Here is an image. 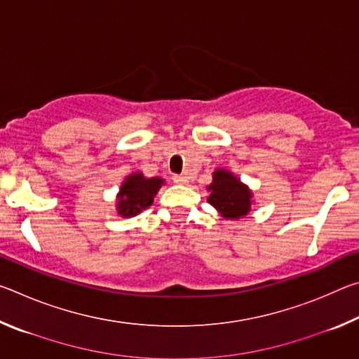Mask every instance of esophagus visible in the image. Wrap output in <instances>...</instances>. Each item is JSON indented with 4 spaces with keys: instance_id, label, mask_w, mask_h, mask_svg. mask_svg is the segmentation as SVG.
Listing matches in <instances>:
<instances>
[{
    "instance_id": "34e87169",
    "label": "esophagus",
    "mask_w": 359,
    "mask_h": 359,
    "mask_svg": "<svg viewBox=\"0 0 359 359\" xmlns=\"http://www.w3.org/2000/svg\"><path fill=\"white\" fill-rule=\"evenodd\" d=\"M172 180L175 182V184H180V185H184V184H187V182H188V179L185 177V175H172Z\"/></svg>"
}]
</instances>
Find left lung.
Returning a JSON list of instances; mask_svg holds the SVG:
<instances>
[{
    "label": "left lung",
    "instance_id": "8db88e82",
    "mask_svg": "<svg viewBox=\"0 0 359 359\" xmlns=\"http://www.w3.org/2000/svg\"><path fill=\"white\" fill-rule=\"evenodd\" d=\"M208 190L210 191L208 201L226 218H241L250 210L252 193L228 171H215L214 182Z\"/></svg>",
    "mask_w": 359,
    "mask_h": 359
}]
</instances>
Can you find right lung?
<instances>
[{
	"label": "right lung",
	"mask_w": 359,
	"mask_h": 359,
	"mask_svg": "<svg viewBox=\"0 0 359 359\" xmlns=\"http://www.w3.org/2000/svg\"><path fill=\"white\" fill-rule=\"evenodd\" d=\"M163 184L161 179H145L141 172L126 177L118 193V214L123 217L136 215L154 203L155 194Z\"/></svg>",
	"instance_id": "right-lung-1"
}]
</instances>
